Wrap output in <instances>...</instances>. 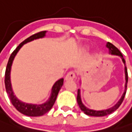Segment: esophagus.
Wrapping results in <instances>:
<instances>
[{
  "label": "esophagus",
  "mask_w": 132,
  "mask_h": 132,
  "mask_svg": "<svg viewBox=\"0 0 132 132\" xmlns=\"http://www.w3.org/2000/svg\"><path fill=\"white\" fill-rule=\"evenodd\" d=\"M76 77V74L73 71H70L65 76V79L66 80H69V79H74Z\"/></svg>",
  "instance_id": "1"
}]
</instances>
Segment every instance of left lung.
<instances>
[{"label": "left lung", "mask_w": 132, "mask_h": 132, "mask_svg": "<svg viewBox=\"0 0 132 132\" xmlns=\"http://www.w3.org/2000/svg\"><path fill=\"white\" fill-rule=\"evenodd\" d=\"M106 48L109 49V53L112 54V55H116V56H119L121 58L123 62L125 64V75H126V84H125V90L124 93L123 94L122 97L120 98L118 102L114 105V106H112V108H109V109H105V110H100V111H97V110H93V109H90L89 108H87L85 106H84L82 101H81V95H80V89H78V94H77V103L79 104V107L81 110L82 112H84V114L89 115V116H94V117H102V116H106L107 114H111L112 112H114L115 110L119 108V106L121 105L122 102L123 101V99L125 98V95H126V88H127V83H128V72H127V68L126 67V61H125L124 58L122 55V53H120L119 50L114 46V45H112L110 43H106Z\"/></svg>", "instance_id": "8db88e82"}]
</instances>
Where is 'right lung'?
<instances>
[{
    "instance_id": "obj_1",
    "label": "right lung",
    "mask_w": 132,
    "mask_h": 132,
    "mask_svg": "<svg viewBox=\"0 0 132 132\" xmlns=\"http://www.w3.org/2000/svg\"><path fill=\"white\" fill-rule=\"evenodd\" d=\"M46 31H40L38 33L35 34L29 37L28 38L25 39L23 43L20 44L17 48L11 54L10 57L8 61L7 66L6 68V72H5V87H6V90L7 93L9 98L10 99L12 105L16 108V109L19 111L20 113L27 115V116H32V117H37V116H42L45 113H47L50 109L52 108L53 104L56 101V97L58 95L59 92L60 90L61 87H62L64 82V79H61L58 80L57 81L55 82L53 84L52 89H51V97L49 98L48 101L42 104H32L24 103L23 101H20L19 99L14 95L13 93L12 88V84H11V80H10V73H11V68L13 60L15 57L16 54L18 53L19 50L21 48L24 44L27 43L28 42H31L34 39H37L39 38H43L45 36Z\"/></svg>"
}]
</instances>
